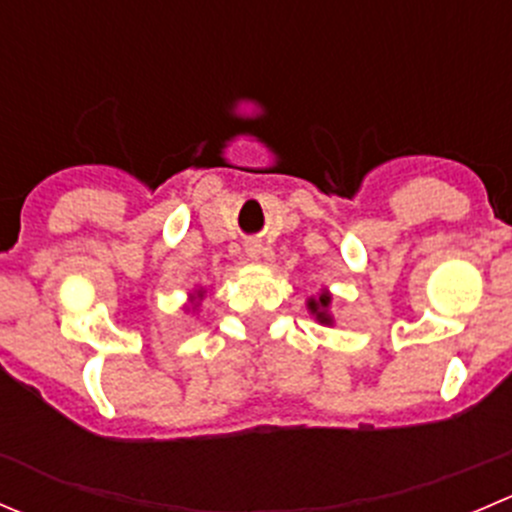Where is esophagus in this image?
Returning <instances> with one entry per match:
<instances>
[{
  "instance_id": "34e87169",
  "label": "esophagus",
  "mask_w": 512,
  "mask_h": 512,
  "mask_svg": "<svg viewBox=\"0 0 512 512\" xmlns=\"http://www.w3.org/2000/svg\"><path fill=\"white\" fill-rule=\"evenodd\" d=\"M260 247L262 245H257V242H250V245H247V255L257 257V255H260Z\"/></svg>"
}]
</instances>
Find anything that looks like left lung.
Instances as JSON below:
<instances>
[{
  "label": "left lung",
  "instance_id": "8db88e82",
  "mask_svg": "<svg viewBox=\"0 0 512 512\" xmlns=\"http://www.w3.org/2000/svg\"><path fill=\"white\" fill-rule=\"evenodd\" d=\"M327 307H329V294H322L319 299H309V309H312V314H317V319L322 324L332 322V317L327 314Z\"/></svg>",
  "mask_w": 512,
  "mask_h": 512
}]
</instances>
